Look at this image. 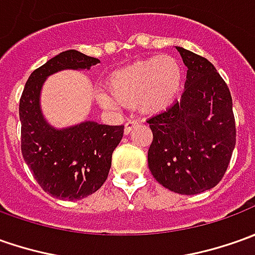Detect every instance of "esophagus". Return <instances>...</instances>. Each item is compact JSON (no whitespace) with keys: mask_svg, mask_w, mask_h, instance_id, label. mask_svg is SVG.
Returning <instances> with one entry per match:
<instances>
[{"mask_svg":"<svg viewBox=\"0 0 255 255\" xmlns=\"http://www.w3.org/2000/svg\"><path fill=\"white\" fill-rule=\"evenodd\" d=\"M136 124H138L136 120H128L127 123H126V126H124V132H126V134H129V132L132 131V128L136 127Z\"/></svg>","mask_w":255,"mask_h":255,"instance_id":"esophagus-1","label":"esophagus"}]
</instances>
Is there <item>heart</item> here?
Wrapping results in <instances>:
<instances>
[{
  "instance_id": "obj_1",
  "label": "heart",
  "mask_w": 255,
  "mask_h": 255,
  "mask_svg": "<svg viewBox=\"0 0 255 255\" xmlns=\"http://www.w3.org/2000/svg\"><path fill=\"white\" fill-rule=\"evenodd\" d=\"M182 67L175 57L162 55L136 60L113 72L107 79L109 94L99 93L101 106H135L142 114H156L178 97Z\"/></svg>"
}]
</instances>
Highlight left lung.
Listing matches in <instances>:
<instances>
[{"label":"left lung","mask_w":255,"mask_h":255,"mask_svg":"<svg viewBox=\"0 0 255 255\" xmlns=\"http://www.w3.org/2000/svg\"><path fill=\"white\" fill-rule=\"evenodd\" d=\"M188 67L179 101L148 120V166L163 188L198 195L215 188L230 163L236 123L227 84L207 60L176 46Z\"/></svg>","instance_id":"1"}]
</instances>
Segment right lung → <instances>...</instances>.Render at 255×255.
<instances>
[{
  "label": "right lung",
  "instance_id": "obj_1",
  "mask_svg": "<svg viewBox=\"0 0 255 255\" xmlns=\"http://www.w3.org/2000/svg\"><path fill=\"white\" fill-rule=\"evenodd\" d=\"M99 59L77 50H65L33 70L19 100L21 149L33 178L46 193L59 199L79 200L103 186L111 168V155L120 144L124 126L83 121L55 128L40 109L42 86L60 70H84Z\"/></svg>",
  "mask_w": 255,
  "mask_h": 255
}]
</instances>
